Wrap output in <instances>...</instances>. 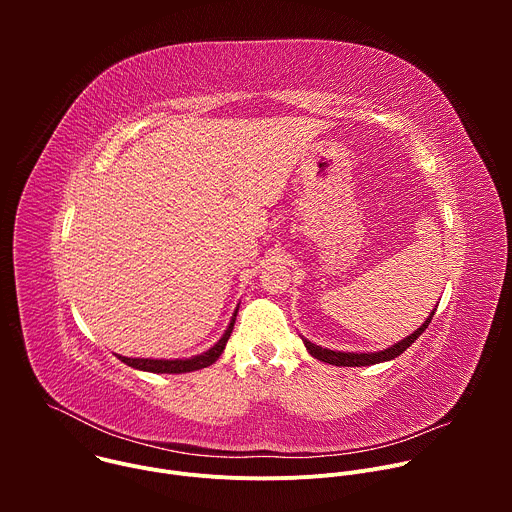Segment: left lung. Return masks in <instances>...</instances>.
Returning a JSON list of instances; mask_svg holds the SVG:
<instances>
[{
  "label": "left lung",
  "instance_id": "8db88e82",
  "mask_svg": "<svg viewBox=\"0 0 512 512\" xmlns=\"http://www.w3.org/2000/svg\"><path fill=\"white\" fill-rule=\"evenodd\" d=\"M435 310H437V306L431 310V314L425 318V322H423L413 334H409L407 338L399 340L397 344H391L389 348H383V350H377V352H342V350L322 348V346H318V344L306 340L304 336H302V340H304L308 352H310L314 358L322 360V362L336 364V367H371V364L387 362V360H393V358H397L399 354H403V352L425 332V328L429 326V322H431Z\"/></svg>",
  "mask_w": 512,
  "mask_h": 512
}]
</instances>
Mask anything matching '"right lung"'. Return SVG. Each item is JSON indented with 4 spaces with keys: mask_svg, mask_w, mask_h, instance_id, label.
Masks as SVG:
<instances>
[{
    "mask_svg": "<svg viewBox=\"0 0 512 512\" xmlns=\"http://www.w3.org/2000/svg\"><path fill=\"white\" fill-rule=\"evenodd\" d=\"M239 310V308H237ZM237 310L225 330V334L221 336V340H218L214 346H210L206 352H200L196 356H190V358H129V356H121L117 354V358L121 362H125L127 367L131 369H137V371H145V373H158V375H182V373H192V371H200V369H206L210 367L212 362L218 360V356L223 354L229 338H231V332H233V326H235V320H237Z\"/></svg>",
    "mask_w": 512,
    "mask_h": 512,
    "instance_id": "add662e5",
    "label": "right lung"
}]
</instances>
